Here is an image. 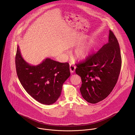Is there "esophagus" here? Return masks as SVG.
<instances>
[{"label": "esophagus", "instance_id": "esophagus-1", "mask_svg": "<svg viewBox=\"0 0 135 135\" xmlns=\"http://www.w3.org/2000/svg\"><path fill=\"white\" fill-rule=\"evenodd\" d=\"M75 68H76V67H75V66H74L73 65H72V64L70 65V71L71 73H74L75 70Z\"/></svg>", "mask_w": 135, "mask_h": 135}]
</instances>
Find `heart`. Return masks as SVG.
<instances>
[{"label": "heart", "mask_w": 135, "mask_h": 135, "mask_svg": "<svg viewBox=\"0 0 135 135\" xmlns=\"http://www.w3.org/2000/svg\"><path fill=\"white\" fill-rule=\"evenodd\" d=\"M95 42L91 39L86 45L78 48L75 52V55L78 59L84 60L92 52L95 46Z\"/></svg>", "instance_id": "heart-1"}]
</instances>
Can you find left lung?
I'll use <instances>...</instances> for the list:
<instances>
[{"label":"left lung","mask_w":135,"mask_h":135,"mask_svg":"<svg viewBox=\"0 0 135 135\" xmlns=\"http://www.w3.org/2000/svg\"><path fill=\"white\" fill-rule=\"evenodd\" d=\"M121 63L119 43L109 30L108 42L98 52L76 64L75 73L81 78L80 91L83 98L93 104L105 99L117 82Z\"/></svg>","instance_id":"8db88e82"}]
</instances>
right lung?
Here are the masks:
<instances>
[{
	"label": "right lung",
	"instance_id": "add662e5",
	"mask_svg": "<svg viewBox=\"0 0 135 135\" xmlns=\"http://www.w3.org/2000/svg\"><path fill=\"white\" fill-rule=\"evenodd\" d=\"M16 73L22 87L31 97L45 105L55 103L61 95L62 85L70 76L69 65L50 58L32 66L26 62L17 46L15 56Z\"/></svg>",
	"mask_w": 135,
	"mask_h": 135
}]
</instances>
